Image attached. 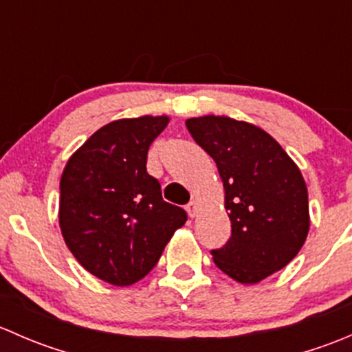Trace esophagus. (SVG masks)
<instances>
[{
	"mask_svg": "<svg viewBox=\"0 0 352 352\" xmlns=\"http://www.w3.org/2000/svg\"><path fill=\"white\" fill-rule=\"evenodd\" d=\"M186 211H187V214L190 216V218H194V216L197 214V202L196 201H190L189 204L186 206Z\"/></svg>",
	"mask_w": 352,
	"mask_h": 352,
	"instance_id": "1",
	"label": "esophagus"
}]
</instances>
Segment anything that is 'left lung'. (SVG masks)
Listing matches in <instances>:
<instances>
[{
    "instance_id": "left-lung-1",
    "label": "left lung",
    "mask_w": 352,
    "mask_h": 352,
    "mask_svg": "<svg viewBox=\"0 0 352 352\" xmlns=\"http://www.w3.org/2000/svg\"><path fill=\"white\" fill-rule=\"evenodd\" d=\"M194 141L218 166L232 236L211 250L225 274L255 285L286 267L310 230L308 190L296 163L254 124L225 116L186 120Z\"/></svg>"
}]
</instances>
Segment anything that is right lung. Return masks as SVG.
<instances>
[{"instance_id":"add662e5","label":"right lung","mask_w":352,"mask_h":352,"mask_svg":"<svg viewBox=\"0 0 352 352\" xmlns=\"http://www.w3.org/2000/svg\"><path fill=\"white\" fill-rule=\"evenodd\" d=\"M168 120L143 116L109 122L71 155L63 172V239L90 274L113 286L143 279L187 221L146 172L148 150Z\"/></svg>"}]
</instances>
